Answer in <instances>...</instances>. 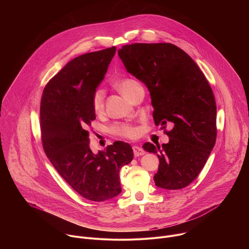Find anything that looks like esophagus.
Masks as SVG:
<instances>
[{
  "label": "esophagus",
  "mask_w": 249,
  "mask_h": 249,
  "mask_svg": "<svg viewBox=\"0 0 249 249\" xmlns=\"http://www.w3.org/2000/svg\"><path fill=\"white\" fill-rule=\"evenodd\" d=\"M133 151H134V155H135L136 157H139V156H142V155L145 154L144 150H143L141 146H139V145H135V146L133 147Z\"/></svg>",
  "instance_id": "esophagus-1"
}]
</instances>
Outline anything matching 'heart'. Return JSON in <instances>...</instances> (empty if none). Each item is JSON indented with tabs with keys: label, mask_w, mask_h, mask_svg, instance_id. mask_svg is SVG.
<instances>
[{
	"label": "heart",
	"mask_w": 249,
	"mask_h": 249,
	"mask_svg": "<svg viewBox=\"0 0 249 249\" xmlns=\"http://www.w3.org/2000/svg\"><path fill=\"white\" fill-rule=\"evenodd\" d=\"M117 86L126 97H129L130 94L137 87L141 86V84L134 78L126 77L121 79L117 83ZM91 103H92V107L94 111L96 113H101L105 107V91L101 88L96 89L92 94ZM112 131L115 135L125 139H134L138 135V130L135 126L131 124H125V123L114 125L112 127Z\"/></svg>",
	"instance_id": "heart-1"
}]
</instances>
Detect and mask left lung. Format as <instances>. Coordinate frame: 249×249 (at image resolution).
I'll use <instances>...</instances> for the list:
<instances>
[{
  "label": "left lung",
  "mask_w": 249,
  "mask_h": 249,
  "mask_svg": "<svg viewBox=\"0 0 249 249\" xmlns=\"http://www.w3.org/2000/svg\"><path fill=\"white\" fill-rule=\"evenodd\" d=\"M118 55L127 71L149 89L153 119L170 138L167 144L146 142L157 154L156 186L177 190L199 176L215 144L216 103L213 89L194 60L172 43H132ZM174 126L165 130L166 123Z\"/></svg>",
  "instance_id": "left-lung-1"
}]
</instances>
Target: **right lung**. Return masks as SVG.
Listing matches in <instances>:
<instances>
[{"instance_id": "obj_1", "label": "right lung", "mask_w": 249, "mask_h": 249, "mask_svg": "<svg viewBox=\"0 0 249 249\" xmlns=\"http://www.w3.org/2000/svg\"><path fill=\"white\" fill-rule=\"evenodd\" d=\"M116 47L80 55L45 85L40 101L41 142L49 161L80 196L104 202L121 192L119 172L134 157L129 143L115 142L96 155L88 127L96 119L91 98Z\"/></svg>"}]
</instances>
